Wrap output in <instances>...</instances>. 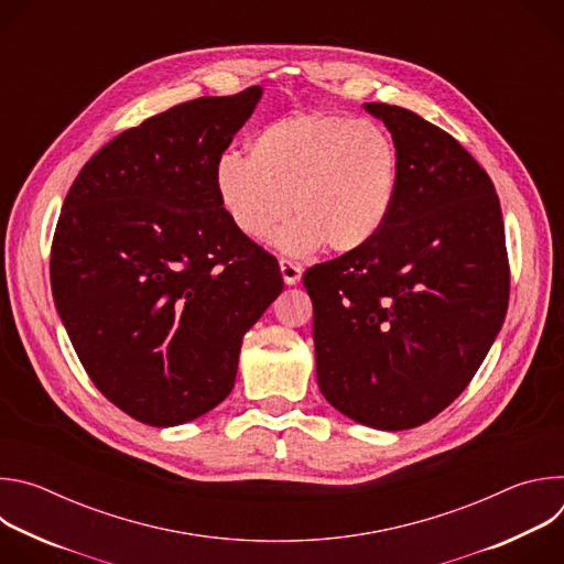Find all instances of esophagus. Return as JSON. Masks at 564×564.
Wrapping results in <instances>:
<instances>
[{"instance_id":"34e87169","label":"esophagus","mask_w":564,"mask_h":564,"mask_svg":"<svg viewBox=\"0 0 564 564\" xmlns=\"http://www.w3.org/2000/svg\"><path fill=\"white\" fill-rule=\"evenodd\" d=\"M279 268H281V274H283V281L288 283V285H296L299 281H301V265L299 263H294V261H290V259H281L279 261Z\"/></svg>"}]
</instances>
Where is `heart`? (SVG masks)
Listing matches in <instances>:
<instances>
[{
    "mask_svg": "<svg viewBox=\"0 0 564 564\" xmlns=\"http://www.w3.org/2000/svg\"><path fill=\"white\" fill-rule=\"evenodd\" d=\"M218 200L234 227L265 240L290 216L276 246L307 254L321 243L348 254L386 227L399 185V149L375 120L314 111L268 122L250 155L225 151L214 170Z\"/></svg>",
    "mask_w": 564,
    "mask_h": 564,
    "instance_id": "heart-1",
    "label": "heart"
}]
</instances>
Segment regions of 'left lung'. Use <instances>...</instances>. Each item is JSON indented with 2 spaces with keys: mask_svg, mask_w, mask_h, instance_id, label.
I'll use <instances>...</instances> for the list:
<instances>
[{
  "mask_svg": "<svg viewBox=\"0 0 564 564\" xmlns=\"http://www.w3.org/2000/svg\"><path fill=\"white\" fill-rule=\"evenodd\" d=\"M399 185L381 234L303 274L314 307L316 381L346 417L406 431L470 383L509 305L496 187L444 129L383 102Z\"/></svg>",
  "mask_w": 564,
  "mask_h": 564,
  "instance_id": "left-lung-1",
  "label": "left lung"
}]
</instances>
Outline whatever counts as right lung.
I'll return each mask as SVG.
<instances>
[{"label":"right lung","mask_w":564,"mask_h":564,"mask_svg":"<svg viewBox=\"0 0 564 564\" xmlns=\"http://www.w3.org/2000/svg\"><path fill=\"white\" fill-rule=\"evenodd\" d=\"M261 94L147 118L107 142L64 198L55 307L96 388L142 424L176 426L218 406L243 335L283 290L276 259L234 227L214 183Z\"/></svg>","instance_id":"1"}]
</instances>
